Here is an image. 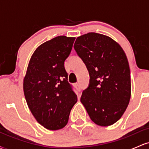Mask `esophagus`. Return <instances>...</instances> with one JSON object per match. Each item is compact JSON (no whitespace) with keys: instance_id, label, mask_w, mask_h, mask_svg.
Listing matches in <instances>:
<instances>
[{"instance_id":"obj_1","label":"esophagus","mask_w":149,"mask_h":149,"mask_svg":"<svg viewBox=\"0 0 149 149\" xmlns=\"http://www.w3.org/2000/svg\"><path fill=\"white\" fill-rule=\"evenodd\" d=\"M75 87H76V88L79 91H81V87H80V85L79 84H75Z\"/></svg>"}]
</instances>
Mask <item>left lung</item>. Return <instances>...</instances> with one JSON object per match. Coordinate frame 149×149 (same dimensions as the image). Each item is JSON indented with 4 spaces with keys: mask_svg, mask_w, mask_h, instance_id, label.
I'll list each match as a JSON object with an SVG mask.
<instances>
[{
    "mask_svg": "<svg viewBox=\"0 0 149 149\" xmlns=\"http://www.w3.org/2000/svg\"><path fill=\"white\" fill-rule=\"evenodd\" d=\"M73 47L90 76L81 102L95 124L113 125L121 118L131 98V76L126 54L111 38L97 33L78 37Z\"/></svg>",
    "mask_w": 149,
    "mask_h": 149,
    "instance_id": "left-lung-1",
    "label": "left lung"
}]
</instances>
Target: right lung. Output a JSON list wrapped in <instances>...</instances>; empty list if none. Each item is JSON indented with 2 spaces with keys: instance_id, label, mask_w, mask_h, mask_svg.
Listing matches in <instances>:
<instances>
[{
  "instance_id": "1",
  "label": "right lung",
  "mask_w": 149,
  "mask_h": 149,
  "mask_svg": "<svg viewBox=\"0 0 149 149\" xmlns=\"http://www.w3.org/2000/svg\"><path fill=\"white\" fill-rule=\"evenodd\" d=\"M74 40V37L60 36L39 46L30 59L23 79L30 111L40 125L51 131L65 127L77 102L64 67Z\"/></svg>"
}]
</instances>
